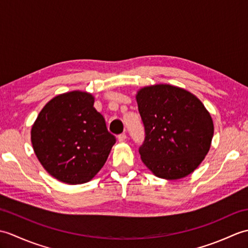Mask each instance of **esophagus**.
<instances>
[{
    "label": "esophagus",
    "mask_w": 248,
    "mask_h": 248,
    "mask_svg": "<svg viewBox=\"0 0 248 248\" xmlns=\"http://www.w3.org/2000/svg\"><path fill=\"white\" fill-rule=\"evenodd\" d=\"M125 140H127V134L125 133H121L118 135V140L119 141H124Z\"/></svg>",
    "instance_id": "1"
}]
</instances>
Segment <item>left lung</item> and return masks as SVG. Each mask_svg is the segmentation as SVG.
<instances>
[{
  "label": "left lung",
  "mask_w": 248,
  "mask_h": 248,
  "mask_svg": "<svg viewBox=\"0 0 248 248\" xmlns=\"http://www.w3.org/2000/svg\"><path fill=\"white\" fill-rule=\"evenodd\" d=\"M136 101L145 127L141 161L166 180L188 176L207 155L213 138L204 105L186 89L167 84L140 89Z\"/></svg>",
  "instance_id": "left-lung-1"
}]
</instances>
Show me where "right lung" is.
I'll return each instance as SVG.
<instances>
[{
	"instance_id": "1",
	"label": "right lung",
	"mask_w": 248,
	"mask_h": 248,
	"mask_svg": "<svg viewBox=\"0 0 248 248\" xmlns=\"http://www.w3.org/2000/svg\"><path fill=\"white\" fill-rule=\"evenodd\" d=\"M92 93L75 91L46 103L31 127L37 159L52 177L68 184L91 181L116 143Z\"/></svg>"
}]
</instances>
